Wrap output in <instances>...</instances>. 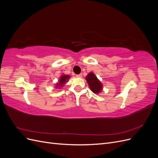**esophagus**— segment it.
Segmentation results:
<instances>
[{"mask_svg":"<svg viewBox=\"0 0 158 158\" xmlns=\"http://www.w3.org/2000/svg\"><path fill=\"white\" fill-rule=\"evenodd\" d=\"M76 77L78 78H82V74H76Z\"/></svg>","mask_w":158,"mask_h":158,"instance_id":"1","label":"esophagus"}]
</instances>
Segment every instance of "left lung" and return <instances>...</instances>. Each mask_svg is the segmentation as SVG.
Returning <instances> with one entry per match:
<instances>
[{"mask_svg": "<svg viewBox=\"0 0 158 158\" xmlns=\"http://www.w3.org/2000/svg\"><path fill=\"white\" fill-rule=\"evenodd\" d=\"M85 79L87 80V82L88 83L91 90L94 93L98 94L101 92L103 88V85L94 73H89L86 77H85Z\"/></svg>", "mask_w": 158, "mask_h": 158, "instance_id": "1", "label": "left lung"}]
</instances>
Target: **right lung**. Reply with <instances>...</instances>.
I'll list each match as a JSON object with an SVG mask.
<instances>
[{
  "label": "right lung",
  "mask_w": 158,
  "mask_h": 158,
  "mask_svg": "<svg viewBox=\"0 0 158 158\" xmlns=\"http://www.w3.org/2000/svg\"><path fill=\"white\" fill-rule=\"evenodd\" d=\"M70 78V76L69 75H64L63 74V76H60V80H59V83H57L56 85V88H62L63 87V85H64V84L66 82H68V80Z\"/></svg>",
  "instance_id": "right-lung-1"
}]
</instances>
